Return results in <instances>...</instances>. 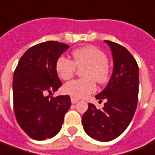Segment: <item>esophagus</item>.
<instances>
[{
    "label": "esophagus",
    "instance_id": "obj_1",
    "mask_svg": "<svg viewBox=\"0 0 155 155\" xmlns=\"http://www.w3.org/2000/svg\"><path fill=\"white\" fill-rule=\"evenodd\" d=\"M70 99H71V102H72L73 104H75L76 102H77L78 101H79L77 98H75V97H73V96H71V98H70Z\"/></svg>",
    "mask_w": 155,
    "mask_h": 155
}]
</instances>
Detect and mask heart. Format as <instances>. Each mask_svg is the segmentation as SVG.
<instances>
[{
    "instance_id": "b5f03b06",
    "label": "heart",
    "mask_w": 155,
    "mask_h": 155,
    "mask_svg": "<svg viewBox=\"0 0 155 155\" xmlns=\"http://www.w3.org/2000/svg\"><path fill=\"white\" fill-rule=\"evenodd\" d=\"M73 61L60 56L55 63V70L59 78L67 81L73 77L75 69L81 70L82 79L66 83L64 92L75 98H83L96 90V82L103 84L107 81L109 69L107 58L103 52L93 46L78 48L72 52Z\"/></svg>"
}]
</instances>
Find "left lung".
I'll list each match as a JSON object with an SVG mask.
<instances>
[{"label": "left lung", "instance_id": "1", "mask_svg": "<svg viewBox=\"0 0 155 155\" xmlns=\"http://www.w3.org/2000/svg\"><path fill=\"white\" fill-rule=\"evenodd\" d=\"M105 42L112 53L113 71L107 87L96 98L106 102L101 110L89 103L82 117L85 133L101 142L117 138L129 125L137 108L139 85L138 66L134 56L120 44Z\"/></svg>", "mask_w": 155, "mask_h": 155}]
</instances>
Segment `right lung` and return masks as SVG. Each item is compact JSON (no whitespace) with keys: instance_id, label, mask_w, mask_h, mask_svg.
<instances>
[{"instance_id":"obj_1","label":"right lung","mask_w":155,"mask_h":155,"mask_svg":"<svg viewBox=\"0 0 155 155\" xmlns=\"http://www.w3.org/2000/svg\"><path fill=\"white\" fill-rule=\"evenodd\" d=\"M69 45L48 41L28 48L13 74V106L19 126L35 140L53 138L70 107V96H47L62 85L55 63Z\"/></svg>"}]
</instances>
